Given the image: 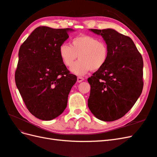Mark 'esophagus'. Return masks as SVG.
<instances>
[{
	"instance_id": "34e87169",
	"label": "esophagus",
	"mask_w": 157,
	"mask_h": 157,
	"mask_svg": "<svg viewBox=\"0 0 157 157\" xmlns=\"http://www.w3.org/2000/svg\"><path fill=\"white\" fill-rule=\"evenodd\" d=\"M84 80H85V78L82 77V76H78V77H77V82H81L83 81Z\"/></svg>"
}]
</instances>
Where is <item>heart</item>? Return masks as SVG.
Wrapping results in <instances>:
<instances>
[{"instance_id":"1","label":"heart","mask_w":157,"mask_h":157,"mask_svg":"<svg viewBox=\"0 0 157 157\" xmlns=\"http://www.w3.org/2000/svg\"><path fill=\"white\" fill-rule=\"evenodd\" d=\"M63 64L70 67L79 56L80 60L74 64L71 71L76 75H84L89 71H98L105 65L109 58L108 46L98 38L82 35L74 38L71 45L64 43L59 48Z\"/></svg>"}]
</instances>
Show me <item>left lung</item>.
<instances>
[{
	"label": "left lung",
	"instance_id": "8db88e82",
	"mask_svg": "<svg viewBox=\"0 0 157 157\" xmlns=\"http://www.w3.org/2000/svg\"><path fill=\"white\" fill-rule=\"evenodd\" d=\"M91 31L101 34L109 48L105 65L88 78V106L99 120L114 121L132 107L143 89V60L132 40L110 29Z\"/></svg>",
	"mask_w": 157,
	"mask_h": 157
}]
</instances>
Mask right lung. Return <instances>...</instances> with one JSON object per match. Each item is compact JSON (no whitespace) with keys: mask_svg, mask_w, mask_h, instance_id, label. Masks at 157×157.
Instances as JSON below:
<instances>
[{"mask_svg":"<svg viewBox=\"0 0 157 157\" xmlns=\"http://www.w3.org/2000/svg\"><path fill=\"white\" fill-rule=\"evenodd\" d=\"M70 30L39 26L19 49L15 82L29 111L41 120L51 121L63 113L77 80L59 54Z\"/></svg>","mask_w":157,"mask_h":157,"instance_id":"1","label":"right lung"}]
</instances>
